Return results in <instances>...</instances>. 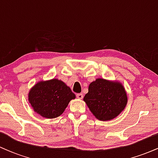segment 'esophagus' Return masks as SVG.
Here are the masks:
<instances>
[{"label":"esophagus","mask_w":158,"mask_h":158,"mask_svg":"<svg viewBox=\"0 0 158 158\" xmlns=\"http://www.w3.org/2000/svg\"><path fill=\"white\" fill-rule=\"evenodd\" d=\"M77 97L78 98V99H81L83 98V94H77Z\"/></svg>","instance_id":"34e87169"}]
</instances>
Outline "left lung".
<instances>
[{"label": "left lung", "mask_w": 158, "mask_h": 158, "mask_svg": "<svg viewBox=\"0 0 158 158\" xmlns=\"http://www.w3.org/2000/svg\"><path fill=\"white\" fill-rule=\"evenodd\" d=\"M83 100L96 118L107 121L117 117L124 110L128 97L120 82L99 78L89 85Z\"/></svg>", "instance_id": "obj_1"}]
</instances>
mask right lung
Instances as JSON below:
<instances>
[{
    "label": "right lung",
    "instance_id": "add662e5",
    "mask_svg": "<svg viewBox=\"0 0 158 158\" xmlns=\"http://www.w3.org/2000/svg\"><path fill=\"white\" fill-rule=\"evenodd\" d=\"M75 98L68 85L57 79L39 81L28 94L29 102L34 111L48 119L59 117Z\"/></svg>",
    "mask_w": 158,
    "mask_h": 158
}]
</instances>
